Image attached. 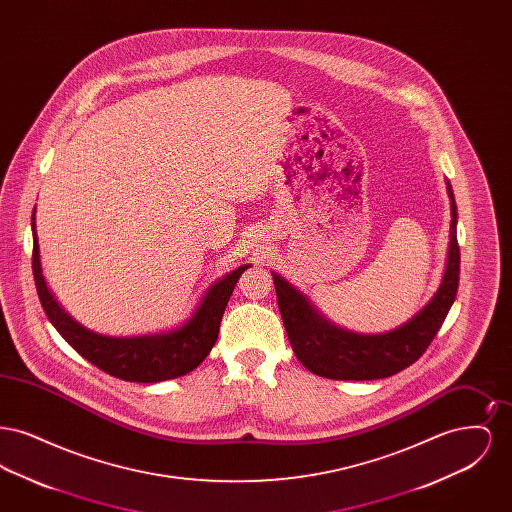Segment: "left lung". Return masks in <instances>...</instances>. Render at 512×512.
<instances>
[{"mask_svg":"<svg viewBox=\"0 0 512 512\" xmlns=\"http://www.w3.org/2000/svg\"><path fill=\"white\" fill-rule=\"evenodd\" d=\"M451 245L443 282L434 299L407 324L378 336L341 330L320 317L309 301L274 274L278 309L293 353L313 374L330 380H378L413 365L436 338L459 290L461 249L457 242V205L451 186Z\"/></svg>","mask_w":512,"mask_h":512,"instance_id":"left-lung-1","label":"left lung"}]
</instances>
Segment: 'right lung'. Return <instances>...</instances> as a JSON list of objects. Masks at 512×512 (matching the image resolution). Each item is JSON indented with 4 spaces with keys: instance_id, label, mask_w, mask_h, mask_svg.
<instances>
[{
    "instance_id": "right-lung-1",
    "label": "right lung",
    "mask_w": 512,
    "mask_h": 512,
    "mask_svg": "<svg viewBox=\"0 0 512 512\" xmlns=\"http://www.w3.org/2000/svg\"><path fill=\"white\" fill-rule=\"evenodd\" d=\"M32 236V272L36 292L49 322L65 340L69 341V345L78 355L88 359L92 365L98 366L99 370L115 378H121L124 382L153 384L161 380H172L192 372L201 365L219 338L220 320L224 315V309L234 292L238 278L247 268V265L236 268L224 278H220L215 286H211L209 292L205 293L201 305L197 307L194 317L182 328L155 336L109 338L86 330L57 305L42 276L34 217Z\"/></svg>"
}]
</instances>
